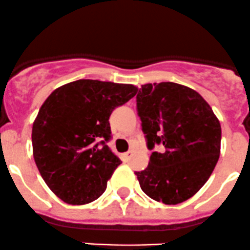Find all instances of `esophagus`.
<instances>
[{
  "instance_id": "obj_1",
  "label": "esophagus",
  "mask_w": 250,
  "mask_h": 250,
  "mask_svg": "<svg viewBox=\"0 0 250 250\" xmlns=\"http://www.w3.org/2000/svg\"><path fill=\"white\" fill-rule=\"evenodd\" d=\"M132 154H133V152H132V150H127V152H126L125 154H124L125 159H126V160H128V159H130L131 157H132Z\"/></svg>"
}]
</instances>
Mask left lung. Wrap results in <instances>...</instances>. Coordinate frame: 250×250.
<instances>
[{"label": "left lung", "mask_w": 250, "mask_h": 250, "mask_svg": "<svg viewBox=\"0 0 250 250\" xmlns=\"http://www.w3.org/2000/svg\"><path fill=\"white\" fill-rule=\"evenodd\" d=\"M136 102L148 149L160 146L135 172L141 188L157 202L182 203L204 186L219 160V119L198 92L180 83H146Z\"/></svg>", "instance_id": "8db88e82"}]
</instances>
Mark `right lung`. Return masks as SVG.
<instances>
[{
  "mask_svg": "<svg viewBox=\"0 0 250 250\" xmlns=\"http://www.w3.org/2000/svg\"><path fill=\"white\" fill-rule=\"evenodd\" d=\"M128 83L76 80L56 88L33 125V153L47 186L58 198L83 206L100 198L122 160L110 150L109 117L130 101Z\"/></svg>",
  "mask_w": 250,
  "mask_h": 250,
  "instance_id": "1",
  "label": "right lung"
}]
</instances>
